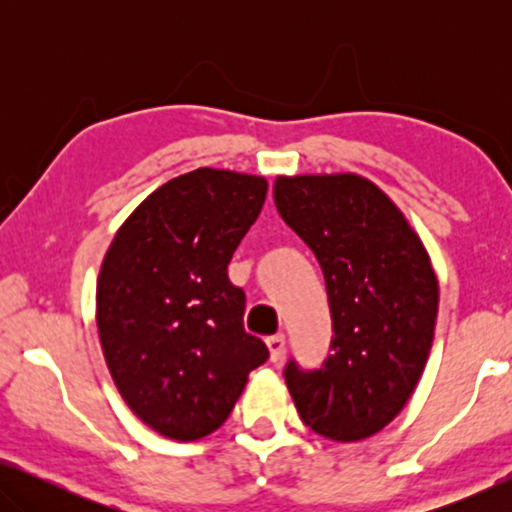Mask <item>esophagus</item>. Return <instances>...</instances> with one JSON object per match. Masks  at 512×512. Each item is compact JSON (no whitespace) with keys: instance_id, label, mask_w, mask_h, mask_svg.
<instances>
[{"instance_id":"esophagus-1","label":"esophagus","mask_w":512,"mask_h":512,"mask_svg":"<svg viewBox=\"0 0 512 512\" xmlns=\"http://www.w3.org/2000/svg\"><path fill=\"white\" fill-rule=\"evenodd\" d=\"M265 345H268V349H270V361H279L284 356V349H286L284 333L270 335V338L265 340Z\"/></svg>"}]
</instances>
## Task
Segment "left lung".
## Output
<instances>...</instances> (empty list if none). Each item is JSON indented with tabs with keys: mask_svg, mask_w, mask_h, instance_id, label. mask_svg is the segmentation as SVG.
<instances>
[{
	"mask_svg": "<svg viewBox=\"0 0 512 512\" xmlns=\"http://www.w3.org/2000/svg\"><path fill=\"white\" fill-rule=\"evenodd\" d=\"M286 226L324 272L333 338L319 368H284L298 415L319 436L352 443L384 429L429 359L438 279L394 202L356 174L275 181Z\"/></svg>",
	"mask_w": 512,
	"mask_h": 512,
	"instance_id": "obj_1",
	"label": "left lung"
}]
</instances>
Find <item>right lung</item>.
Segmentation results:
<instances>
[{
	"instance_id": "add662e5",
	"label": "right lung",
	"mask_w": 512,
	"mask_h": 512,
	"mask_svg": "<svg viewBox=\"0 0 512 512\" xmlns=\"http://www.w3.org/2000/svg\"><path fill=\"white\" fill-rule=\"evenodd\" d=\"M268 181L200 167L153 191L118 228L97 277V331L109 373L153 431L198 440L226 422L268 361L244 331V291L228 279Z\"/></svg>"
}]
</instances>
